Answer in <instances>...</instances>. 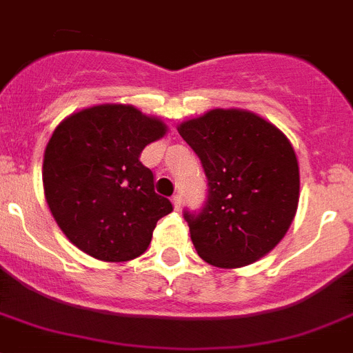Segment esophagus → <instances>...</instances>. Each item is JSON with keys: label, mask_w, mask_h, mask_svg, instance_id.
I'll list each match as a JSON object with an SVG mask.
<instances>
[{"label": "esophagus", "mask_w": 353, "mask_h": 353, "mask_svg": "<svg viewBox=\"0 0 353 353\" xmlns=\"http://www.w3.org/2000/svg\"><path fill=\"white\" fill-rule=\"evenodd\" d=\"M172 202H174V208H176V210H181V204H183V195L176 194L172 197Z\"/></svg>", "instance_id": "esophagus-1"}]
</instances>
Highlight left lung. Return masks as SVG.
Listing matches in <instances>:
<instances>
[{
    "label": "left lung",
    "mask_w": 353,
    "mask_h": 353,
    "mask_svg": "<svg viewBox=\"0 0 353 353\" xmlns=\"http://www.w3.org/2000/svg\"><path fill=\"white\" fill-rule=\"evenodd\" d=\"M208 179L202 206L183 216L195 250L220 268L250 265L274 249L299 206V161L281 131L250 112L211 110L179 125Z\"/></svg>",
    "instance_id": "left-lung-1"
}]
</instances>
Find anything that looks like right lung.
Masks as SVG:
<instances>
[{
    "label": "right lung",
    "instance_id": "right-lung-1",
    "mask_svg": "<svg viewBox=\"0 0 353 353\" xmlns=\"http://www.w3.org/2000/svg\"><path fill=\"white\" fill-rule=\"evenodd\" d=\"M165 131L161 121L124 104L81 110L54 130L44 152L46 201L79 250L103 261L145 252L156 222L174 210L140 161Z\"/></svg>",
    "mask_w": 353,
    "mask_h": 353
}]
</instances>
